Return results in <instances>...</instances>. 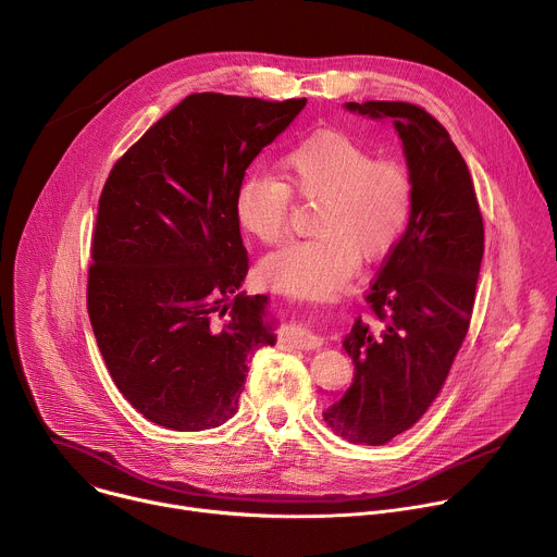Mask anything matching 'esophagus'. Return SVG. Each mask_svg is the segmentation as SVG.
Instances as JSON below:
<instances>
[{
    "label": "esophagus",
    "mask_w": 557,
    "mask_h": 557,
    "mask_svg": "<svg viewBox=\"0 0 557 557\" xmlns=\"http://www.w3.org/2000/svg\"><path fill=\"white\" fill-rule=\"evenodd\" d=\"M280 339L290 344V346H295V348H299V350H317V348H322V344H324L322 337H317L306 326H286L282 331Z\"/></svg>",
    "instance_id": "34e87169"
}]
</instances>
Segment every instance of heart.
Listing matches in <instances>:
<instances>
[{
    "label": "heart",
    "instance_id": "obj_1",
    "mask_svg": "<svg viewBox=\"0 0 557 557\" xmlns=\"http://www.w3.org/2000/svg\"><path fill=\"white\" fill-rule=\"evenodd\" d=\"M290 198L317 200L310 240L271 253L262 280L297 297H331L363 262L385 258L404 237L414 202L410 172L394 158H372L357 138L322 129L293 145L275 174H249L233 211L245 233L277 245L288 228Z\"/></svg>",
    "mask_w": 557,
    "mask_h": 557
}]
</instances>
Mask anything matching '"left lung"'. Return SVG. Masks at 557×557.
Here are the masks:
<instances>
[{"mask_svg":"<svg viewBox=\"0 0 557 557\" xmlns=\"http://www.w3.org/2000/svg\"><path fill=\"white\" fill-rule=\"evenodd\" d=\"M399 132L414 187L408 228L366 290L368 320L344 342L355 381L324 412L357 445H385L436 401L467 337L485 251L483 213L447 129L406 101L346 103Z\"/></svg>","mask_w":557,"mask_h":557,"instance_id":"8db88e82","label":"left lung"}]
</instances>
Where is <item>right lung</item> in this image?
<instances>
[{
	"instance_id": "add662e5",
	"label": "right lung",
	"mask_w": 557,
	"mask_h": 557,
	"mask_svg": "<svg viewBox=\"0 0 557 557\" xmlns=\"http://www.w3.org/2000/svg\"><path fill=\"white\" fill-rule=\"evenodd\" d=\"M306 99L196 92L114 163L92 231L88 314L106 366L151 423L222 425L247 361L273 346L264 295L235 293L249 253L235 189Z\"/></svg>"
}]
</instances>
